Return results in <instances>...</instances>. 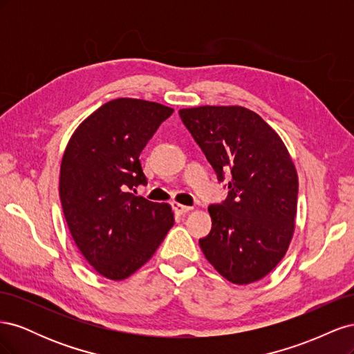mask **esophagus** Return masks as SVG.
Returning <instances> with one entry per match:
<instances>
[{"mask_svg": "<svg viewBox=\"0 0 354 354\" xmlns=\"http://www.w3.org/2000/svg\"><path fill=\"white\" fill-rule=\"evenodd\" d=\"M173 209H174L177 214H186V212L192 211V207H186V205H181V203L174 202V203H173Z\"/></svg>", "mask_w": 354, "mask_h": 354, "instance_id": "34e87169", "label": "esophagus"}]
</instances>
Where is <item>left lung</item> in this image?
I'll list each match as a JSON object with an SVG mask.
<instances>
[{
    "label": "left lung",
    "instance_id": "obj_1",
    "mask_svg": "<svg viewBox=\"0 0 354 354\" xmlns=\"http://www.w3.org/2000/svg\"><path fill=\"white\" fill-rule=\"evenodd\" d=\"M178 115L227 198L208 207L212 227L199 239L207 260L227 281L246 285L269 274L292 239L298 176L282 138L242 106H199Z\"/></svg>",
    "mask_w": 354,
    "mask_h": 354
}]
</instances>
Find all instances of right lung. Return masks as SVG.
Returning <instances> with one entry per match:
<instances>
[{"label": "right lung", "mask_w": 354, "mask_h": 354, "mask_svg": "<svg viewBox=\"0 0 354 354\" xmlns=\"http://www.w3.org/2000/svg\"><path fill=\"white\" fill-rule=\"evenodd\" d=\"M174 112L164 104L115 99L71 137L60 167V201L78 250L94 270L122 281L151 260L174 224L168 203L136 196L147 185L142 151Z\"/></svg>", "instance_id": "right-lung-1"}]
</instances>
